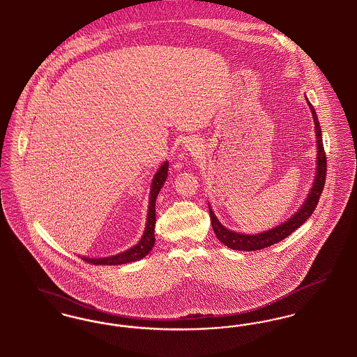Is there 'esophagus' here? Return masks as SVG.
Returning <instances> with one entry per match:
<instances>
[{
    "label": "esophagus",
    "instance_id": "34e87169",
    "mask_svg": "<svg viewBox=\"0 0 357 357\" xmlns=\"http://www.w3.org/2000/svg\"><path fill=\"white\" fill-rule=\"evenodd\" d=\"M185 148H187L188 151H193V153L197 151V145H196V142H193V141H188Z\"/></svg>",
    "mask_w": 357,
    "mask_h": 357
}]
</instances>
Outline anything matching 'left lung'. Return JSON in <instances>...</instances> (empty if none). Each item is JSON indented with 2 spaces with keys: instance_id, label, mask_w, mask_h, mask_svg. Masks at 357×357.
Returning a JSON list of instances; mask_svg holds the SVG:
<instances>
[{
  "instance_id": "obj_1",
  "label": "left lung",
  "mask_w": 357,
  "mask_h": 357,
  "mask_svg": "<svg viewBox=\"0 0 357 357\" xmlns=\"http://www.w3.org/2000/svg\"><path fill=\"white\" fill-rule=\"evenodd\" d=\"M306 100H307V98H306ZM307 103H309V100H307ZM309 107L312 110L314 125H316L317 174H316L313 187H312V190H310L306 202L303 203V206H301L300 211L296 215H293L287 222H284L283 225H280L270 231L258 234V235H243V234H238V232L227 229L218 220V218L215 216V213L212 212V209L209 206V216H211V223H212V228L215 231V235L227 247H229L232 250L255 251V250H262V248L270 247L274 243H278V242H281L282 239L287 238L291 232H294L298 227L303 225L312 216L313 211L316 209V206L319 204V196H321L322 189L325 185V178H326V155L324 151L317 114L310 103H309Z\"/></svg>"
}]
</instances>
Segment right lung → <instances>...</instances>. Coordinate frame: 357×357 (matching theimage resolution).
Listing matches in <instances>:
<instances>
[{"label": "right lung", "mask_w": 357, "mask_h": 357, "mask_svg": "<svg viewBox=\"0 0 357 357\" xmlns=\"http://www.w3.org/2000/svg\"><path fill=\"white\" fill-rule=\"evenodd\" d=\"M168 162H164V165L158 169L155 173L153 183H151V202H149V211H148V219H146V227H145V232L141 238V241L135 244L132 248H129L125 252L116 254L114 257H107V258H83V261L91 263V264H123V263L135 262L142 259L145 255H148L151 252L153 245H154V225H155V199L158 192L161 190V188L164 185L167 177H168Z\"/></svg>", "instance_id": "obj_1"}]
</instances>
